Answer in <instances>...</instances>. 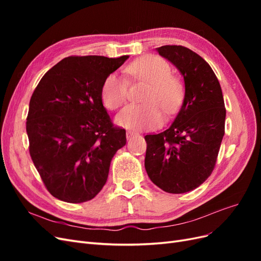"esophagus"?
<instances>
[{"instance_id":"obj_1","label":"esophagus","mask_w":261,"mask_h":261,"mask_svg":"<svg viewBox=\"0 0 261 261\" xmlns=\"http://www.w3.org/2000/svg\"><path fill=\"white\" fill-rule=\"evenodd\" d=\"M137 135H138V133H136V132L128 130L127 133H126V137H127V139H130L132 137H134V136H137Z\"/></svg>"}]
</instances>
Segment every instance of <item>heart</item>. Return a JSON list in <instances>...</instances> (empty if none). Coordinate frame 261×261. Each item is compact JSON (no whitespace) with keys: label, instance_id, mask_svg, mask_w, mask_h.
<instances>
[{"label":"heart","instance_id":"heart-1","mask_svg":"<svg viewBox=\"0 0 261 261\" xmlns=\"http://www.w3.org/2000/svg\"><path fill=\"white\" fill-rule=\"evenodd\" d=\"M124 72L133 83H144L148 87L141 97L144 105L124 108L115 118L117 125L130 129H151L163 122V113L171 117L178 111L184 100V87L172 76L167 61L147 55L130 63ZM100 94L103 106L113 111L127 99L128 83L116 73L110 74L102 83Z\"/></svg>","mask_w":261,"mask_h":261}]
</instances>
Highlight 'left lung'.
Returning <instances> with one entry per match:
<instances>
[{"instance_id":"left-lung-1","label":"left lung","mask_w":261,"mask_h":261,"mask_svg":"<svg viewBox=\"0 0 261 261\" xmlns=\"http://www.w3.org/2000/svg\"><path fill=\"white\" fill-rule=\"evenodd\" d=\"M156 50L183 75L185 97L169 128L145 136V168L162 191L184 194L200 186L216 167L224 136L223 94L216 74L200 55L181 45Z\"/></svg>"}]
</instances>
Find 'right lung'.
Masks as SVG:
<instances>
[{
	"instance_id": "right-lung-1",
	"label": "right lung",
	"mask_w": 261,
	"mask_h": 261,
	"mask_svg": "<svg viewBox=\"0 0 261 261\" xmlns=\"http://www.w3.org/2000/svg\"><path fill=\"white\" fill-rule=\"evenodd\" d=\"M128 59L68 57L44 74L31 96L29 153L49 193L62 201L91 200L105 186L110 163L126 144L101 100L106 77Z\"/></svg>"
}]
</instances>
